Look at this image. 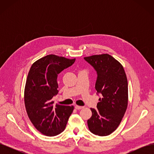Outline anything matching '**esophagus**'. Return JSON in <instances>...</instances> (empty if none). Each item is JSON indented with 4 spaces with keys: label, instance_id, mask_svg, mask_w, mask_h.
<instances>
[{
    "label": "esophagus",
    "instance_id": "1",
    "mask_svg": "<svg viewBox=\"0 0 154 154\" xmlns=\"http://www.w3.org/2000/svg\"><path fill=\"white\" fill-rule=\"evenodd\" d=\"M83 108V106H78V105H76L75 106V109L77 110H80V109H82Z\"/></svg>",
    "mask_w": 154,
    "mask_h": 154
}]
</instances>
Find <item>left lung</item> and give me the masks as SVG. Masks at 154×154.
<instances>
[{
	"label": "left lung",
	"mask_w": 154,
	"mask_h": 154,
	"mask_svg": "<svg viewBox=\"0 0 154 154\" xmlns=\"http://www.w3.org/2000/svg\"><path fill=\"white\" fill-rule=\"evenodd\" d=\"M84 59L97 71L95 88L102 95L97 109H91L88 129L97 136H109L118 127L127 109V75L122 65L110 54L92 55Z\"/></svg>",
	"instance_id": "left-lung-1"
}]
</instances>
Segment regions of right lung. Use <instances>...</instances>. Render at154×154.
<instances>
[{"mask_svg":"<svg viewBox=\"0 0 154 154\" xmlns=\"http://www.w3.org/2000/svg\"><path fill=\"white\" fill-rule=\"evenodd\" d=\"M75 60L49 54L32 63L28 72L24 88L26 112L34 127L45 136L62 132L73 112L72 105L54 106L52 98L58 92V74Z\"/></svg>","mask_w":154,"mask_h":154,"instance_id":"add662e5","label":"right lung"}]
</instances>
